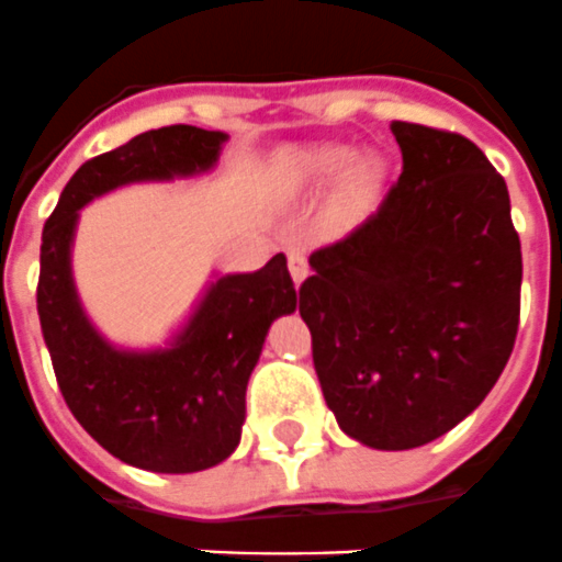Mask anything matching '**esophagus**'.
Segmentation results:
<instances>
[{"instance_id":"1","label":"esophagus","mask_w":562,"mask_h":562,"mask_svg":"<svg viewBox=\"0 0 562 562\" xmlns=\"http://www.w3.org/2000/svg\"><path fill=\"white\" fill-rule=\"evenodd\" d=\"M288 271H291V280L293 285H302L307 277V257L300 246H291L288 249Z\"/></svg>"}]
</instances>
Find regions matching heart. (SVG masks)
<instances>
[{
    "label": "heart",
    "mask_w": 562,
    "mask_h": 562,
    "mask_svg": "<svg viewBox=\"0 0 562 562\" xmlns=\"http://www.w3.org/2000/svg\"><path fill=\"white\" fill-rule=\"evenodd\" d=\"M285 181L291 190H322L338 181V218H358L381 195L383 165L372 156H358L350 145H311L291 156Z\"/></svg>",
    "instance_id": "obj_1"
}]
</instances>
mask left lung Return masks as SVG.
Wrapping results in <instances>:
<instances>
[{"label": "left lung", "instance_id": "obj_1", "mask_svg": "<svg viewBox=\"0 0 562 562\" xmlns=\"http://www.w3.org/2000/svg\"><path fill=\"white\" fill-rule=\"evenodd\" d=\"M403 173L378 210L311 255L300 313L338 428L408 451L459 426L518 333L520 240L507 184L459 134L392 123Z\"/></svg>", "mask_w": 562, "mask_h": 562}]
</instances>
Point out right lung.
Wrapping results in <instances>:
<instances>
[{"label": "right lung", "instance_id": "add662e5", "mask_svg": "<svg viewBox=\"0 0 562 562\" xmlns=\"http://www.w3.org/2000/svg\"><path fill=\"white\" fill-rule=\"evenodd\" d=\"M226 139L195 125L145 131L80 165L44 224L35 300L60 394L89 437L131 468L199 473L235 453L246 386L274 318L296 311V288L285 255L257 271H212L168 341L123 347L94 325L75 285L80 210L120 187L212 173Z\"/></svg>", "mask_w": 562, "mask_h": 562}]
</instances>
